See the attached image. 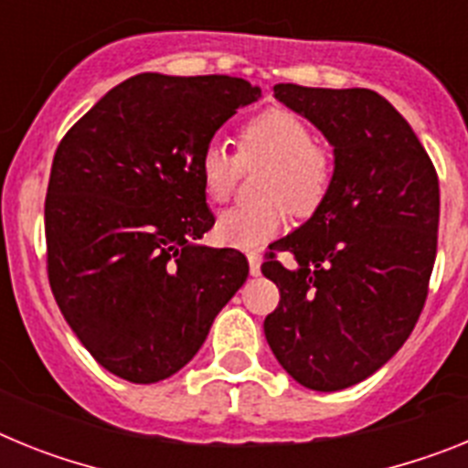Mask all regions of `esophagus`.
<instances>
[{
    "mask_svg": "<svg viewBox=\"0 0 468 468\" xmlns=\"http://www.w3.org/2000/svg\"><path fill=\"white\" fill-rule=\"evenodd\" d=\"M248 264H250V274L260 276V264H262V258L258 253H248Z\"/></svg>",
    "mask_w": 468,
    "mask_h": 468,
    "instance_id": "34e87169",
    "label": "esophagus"
}]
</instances>
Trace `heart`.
<instances>
[{
    "label": "heart",
    "mask_w": 468,
    "mask_h": 468,
    "mask_svg": "<svg viewBox=\"0 0 468 468\" xmlns=\"http://www.w3.org/2000/svg\"><path fill=\"white\" fill-rule=\"evenodd\" d=\"M267 166L260 198L262 204L231 206L215 225L218 241L258 250L288 225V215L309 218L321 208L333 187L335 166L325 150L314 144V131L288 110H267L239 131L237 156L220 140L206 144L198 173L206 197L222 204L234 194L239 166Z\"/></svg>",
    "instance_id": "1"
}]
</instances>
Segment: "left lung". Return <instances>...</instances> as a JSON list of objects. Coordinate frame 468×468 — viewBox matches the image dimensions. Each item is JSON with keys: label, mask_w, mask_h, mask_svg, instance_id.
<instances>
[{"label": "left lung", "mask_w": 468, "mask_h": 468, "mask_svg": "<svg viewBox=\"0 0 468 468\" xmlns=\"http://www.w3.org/2000/svg\"><path fill=\"white\" fill-rule=\"evenodd\" d=\"M274 98L333 144L335 177L321 208L270 246L262 274L281 302L264 335L295 382L340 391L379 370L420 318L436 260L438 176L410 123L375 90L276 84Z\"/></svg>", "instance_id": "1"}]
</instances>
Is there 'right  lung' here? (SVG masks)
<instances>
[{
  "label": "right lung",
  "mask_w": 468,
  "mask_h": 468,
  "mask_svg": "<svg viewBox=\"0 0 468 468\" xmlns=\"http://www.w3.org/2000/svg\"><path fill=\"white\" fill-rule=\"evenodd\" d=\"M260 95L227 74L143 72L107 90L58 144L44 204L48 283L112 375H176L246 283V255L197 243L215 222L198 159Z\"/></svg>",
  "instance_id": "obj_1"
}]
</instances>
